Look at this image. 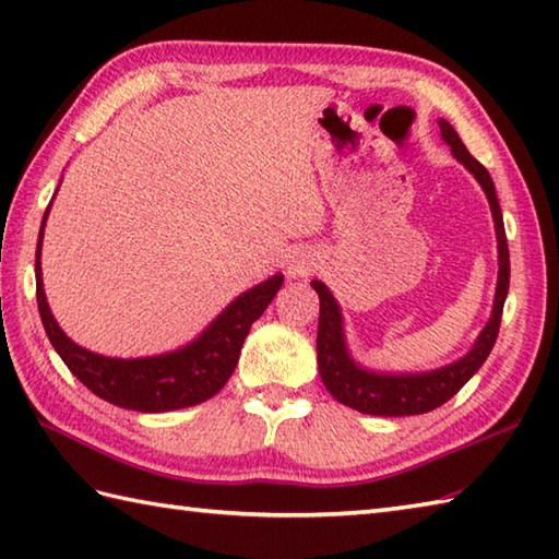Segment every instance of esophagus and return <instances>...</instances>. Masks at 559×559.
<instances>
[{
  "instance_id": "obj_1",
  "label": "esophagus",
  "mask_w": 559,
  "mask_h": 559,
  "mask_svg": "<svg viewBox=\"0 0 559 559\" xmlns=\"http://www.w3.org/2000/svg\"><path fill=\"white\" fill-rule=\"evenodd\" d=\"M317 269V259L310 252H295L288 261V276L290 278H307Z\"/></svg>"
}]
</instances>
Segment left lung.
Returning a JSON list of instances; mask_svg holds the SVG:
<instances>
[{"instance_id":"8db88e82","label":"left lung","mask_w":559,"mask_h":559,"mask_svg":"<svg viewBox=\"0 0 559 559\" xmlns=\"http://www.w3.org/2000/svg\"><path fill=\"white\" fill-rule=\"evenodd\" d=\"M439 132L449 144L454 158L466 168L478 185L483 187L485 197L492 211L495 235H497V288L495 302L488 324L483 326L476 343L463 358L437 367L430 372H382L370 370L353 358L346 343V329H343V312L334 295L322 281H312V288L319 295V329H317V365L322 382L329 394L343 406L355 408L367 415H384V418H401V415H420L435 411L447 403L456 391L468 382V379L480 370V365L488 360V355L497 341L500 331L504 300L509 293V247L504 235L502 209L497 201L495 182L490 173L471 156L468 148L463 146L456 129L447 120H439Z\"/></svg>"}]
</instances>
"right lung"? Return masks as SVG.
Wrapping results in <instances>:
<instances>
[{"label":"right lung","instance_id":"right-lung-1","mask_svg":"<svg viewBox=\"0 0 559 559\" xmlns=\"http://www.w3.org/2000/svg\"><path fill=\"white\" fill-rule=\"evenodd\" d=\"M50 206L43 216L38 249H35V295H38L45 334L71 374L103 401L139 413L180 411L216 396L235 370L249 326L264 314L269 302L281 290L283 273H273L259 286L237 295L187 346L170 353L148 355V358H110V355L93 353L71 341L62 326L57 324L50 305H47L40 254Z\"/></svg>","mask_w":559,"mask_h":559}]
</instances>
